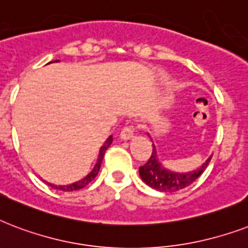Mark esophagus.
Instances as JSON below:
<instances>
[{
	"label": "esophagus",
	"instance_id": "34e87169",
	"mask_svg": "<svg viewBox=\"0 0 248 248\" xmlns=\"http://www.w3.org/2000/svg\"><path fill=\"white\" fill-rule=\"evenodd\" d=\"M134 129H136V128H134V125H132V124L125 125L123 128L122 132H120V138H122L123 140H130V138L134 136Z\"/></svg>",
	"mask_w": 248,
	"mask_h": 248
}]
</instances>
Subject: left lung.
I'll use <instances>...</instances> for the list:
<instances>
[{"mask_svg":"<svg viewBox=\"0 0 248 248\" xmlns=\"http://www.w3.org/2000/svg\"><path fill=\"white\" fill-rule=\"evenodd\" d=\"M152 147L154 150H152L151 157L148 158V161L144 165L140 166V179L143 180L148 187L154 188L156 191L165 192V193L180 191V189L191 186L205 171L210 160H211V156H210L197 169L187 171V173H177V171H171L162 166L161 162L158 161L157 152H156V147L154 143H152Z\"/></svg>","mask_w":248,"mask_h":248,"instance_id":"1","label":"left lung"}]
</instances>
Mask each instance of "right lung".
<instances>
[{"instance_id":"add662e5","label":"right lung","mask_w":248,"mask_h":248,"mask_svg":"<svg viewBox=\"0 0 248 248\" xmlns=\"http://www.w3.org/2000/svg\"><path fill=\"white\" fill-rule=\"evenodd\" d=\"M52 62H57L56 61H52ZM112 143V136H110L108 140H105V143L101 146L100 148V154H98V157H97V161L93 166L92 171L90 174H87L86 177L83 178V179L78 180V182H75V183H71V184H66V186H56V184H52V183H47L48 186H51L52 188L55 189H60V191H64V192H71V191H78V189H82L83 187H86L87 184L92 182L96 175L98 174V170H100V166L102 164V160H104V156H105V152L110 147V144Z\"/></svg>"}]
</instances>
